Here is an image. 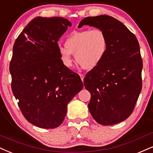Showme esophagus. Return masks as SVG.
Listing matches in <instances>:
<instances>
[{
  "instance_id": "obj_1",
  "label": "esophagus",
  "mask_w": 153,
  "mask_h": 153,
  "mask_svg": "<svg viewBox=\"0 0 153 153\" xmlns=\"http://www.w3.org/2000/svg\"><path fill=\"white\" fill-rule=\"evenodd\" d=\"M79 76H80L81 79H82V81L83 82V81H84V76L82 74H79Z\"/></svg>"
}]
</instances>
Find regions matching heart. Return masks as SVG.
<instances>
[{
	"instance_id": "obj_1",
	"label": "heart",
	"mask_w": 153,
	"mask_h": 153,
	"mask_svg": "<svg viewBox=\"0 0 153 153\" xmlns=\"http://www.w3.org/2000/svg\"><path fill=\"white\" fill-rule=\"evenodd\" d=\"M107 49V38L99 28L74 31L66 39L65 48L59 50L63 65L68 68L72 66L71 54L83 68L93 69L101 63Z\"/></svg>"
}]
</instances>
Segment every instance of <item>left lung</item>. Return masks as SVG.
Instances as JSON below:
<instances>
[{"instance_id":"1","label":"left lung","mask_w":153,"mask_h":153,"mask_svg":"<svg viewBox=\"0 0 153 153\" xmlns=\"http://www.w3.org/2000/svg\"><path fill=\"white\" fill-rule=\"evenodd\" d=\"M84 25L101 29L107 38L103 60L84 77L91 93L88 109L99 124L114 125L131 116L142 89L140 45L134 34L113 17H87L78 27Z\"/></svg>"}]
</instances>
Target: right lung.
<instances>
[{
	"instance_id": "add662e5",
	"label": "right lung",
	"mask_w": 153,
	"mask_h": 153,
	"mask_svg": "<svg viewBox=\"0 0 153 153\" xmlns=\"http://www.w3.org/2000/svg\"><path fill=\"white\" fill-rule=\"evenodd\" d=\"M71 22L60 17H37L13 45L11 88L28 122L54 128L65 119L67 104L83 88L78 74L61 61L57 44Z\"/></svg>"
}]
</instances>
